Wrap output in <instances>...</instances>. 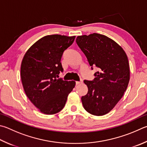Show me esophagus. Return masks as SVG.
<instances>
[{
  "label": "esophagus",
  "mask_w": 147,
  "mask_h": 147,
  "mask_svg": "<svg viewBox=\"0 0 147 147\" xmlns=\"http://www.w3.org/2000/svg\"><path fill=\"white\" fill-rule=\"evenodd\" d=\"M82 82H83V80H82V79H81V80H80V82H78V81L76 82V85H79V84H82Z\"/></svg>",
  "instance_id": "obj_1"
}]
</instances>
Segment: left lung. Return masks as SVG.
Instances as JSON below:
<instances>
[{
	"mask_svg": "<svg viewBox=\"0 0 147 147\" xmlns=\"http://www.w3.org/2000/svg\"><path fill=\"white\" fill-rule=\"evenodd\" d=\"M76 42L92 69L98 68L92 81H84L88 92L82 97L83 106L92 115H105L121 100L129 84L127 56L119 45L103 34L78 36Z\"/></svg>",
	"mask_w": 147,
	"mask_h": 147,
	"instance_id": "8db88e82",
	"label": "left lung"
}]
</instances>
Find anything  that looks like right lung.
Instances as JSON below:
<instances>
[{
	"mask_svg": "<svg viewBox=\"0 0 147 147\" xmlns=\"http://www.w3.org/2000/svg\"><path fill=\"white\" fill-rule=\"evenodd\" d=\"M75 36L47 35L30 47L20 68L26 94L42 113L54 114L64 107L67 96L75 86L74 81L59 78L63 71V53L71 46Z\"/></svg>",
	"mask_w": 147,
	"mask_h": 147,
	"instance_id": "obj_1",
	"label": "right lung"
}]
</instances>
